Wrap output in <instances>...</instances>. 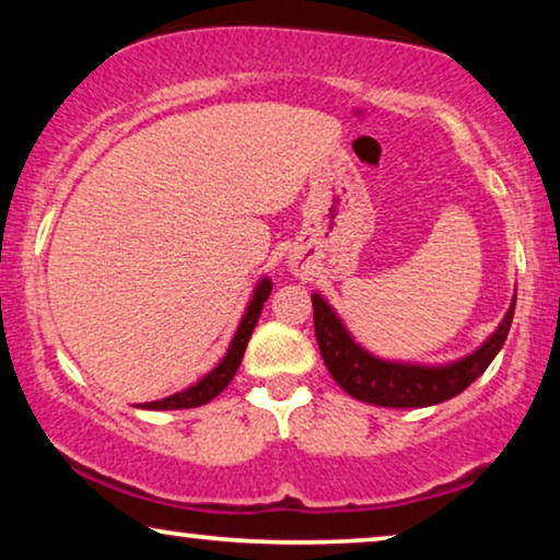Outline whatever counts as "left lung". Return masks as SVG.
Listing matches in <instances>:
<instances>
[{
  "instance_id": "1",
  "label": "left lung",
  "mask_w": 560,
  "mask_h": 560,
  "mask_svg": "<svg viewBox=\"0 0 560 560\" xmlns=\"http://www.w3.org/2000/svg\"><path fill=\"white\" fill-rule=\"evenodd\" d=\"M311 301L320 357L343 393L362 402L382 405V408H428V405H439L464 393L500 354L508 341L512 316H515L517 288L500 326L471 354L443 364L402 362V359L372 354L354 339V334L324 295L311 293Z\"/></svg>"
}]
</instances>
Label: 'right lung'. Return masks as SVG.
<instances>
[{
    "label": "right lung",
    "mask_w": 560,
    "mask_h": 560,
    "mask_svg": "<svg viewBox=\"0 0 560 560\" xmlns=\"http://www.w3.org/2000/svg\"><path fill=\"white\" fill-rule=\"evenodd\" d=\"M270 293H272V280L267 278V275H262V278L257 280L255 290H252L247 308H244L242 318H240V326H236L232 341H229V347H226V354L221 357V362L213 366L211 372H206L201 380L194 382V385L186 389H180V393L167 395V397H163V400L140 402L137 408H142V410H183V408H198V405L211 402L213 397H217L221 389L232 382L236 370H240L244 351H247V343L252 339V331H255L259 313H262V305L267 298H270Z\"/></svg>",
    "instance_id": "right-lung-1"
}]
</instances>
